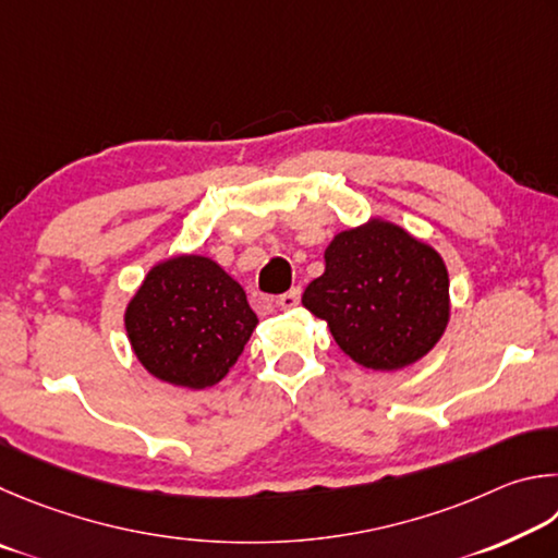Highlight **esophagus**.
Returning a JSON list of instances; mask_svg holds the SVG:
<instances>
[{
    "instance_id": "1",
    "label": "esophagus",
    "mask_w": 558,
    "mask_h": 558,
    "mask_svg": "<svg viewBox=\"0 0 558 558\" xmlns=\"http://www.w3.org/2000/svg\"><path fill=\"white\" fill-rule=\"evenodd\" d=\"M299 301H301V287H294V289H289L287 294L279 296V306L294 308V306H299Z\"/></svg>"
}]
</instances>
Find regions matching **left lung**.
I'll return each mask as SVG.
<instances>
[{"label":"left lung","mask_w":558,"mask_h":558,"mask_svg":"<svg viewBox=\"0 0 558 558\" xmlns=\"http://www.w3.org/2000/svg\"><path fill=\"white\" fill-rule=\"evenodd\" d=\"M304 306L328 320L345 355L369 369L416 363L448 324V271L438 252L385 220L345 230L326 250V271Z\"/></svg>","instance_id":"left-lung-1"}]
</instances>
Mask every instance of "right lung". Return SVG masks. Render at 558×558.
Returning a JSON list of instances; mask_svg holds the SVG:
<instances>
[{"label":"right lung","mask_w":558,"mask_h":558,"mask_svg":"<svg viewBox=\"0 0 558 558\" xmlns=\"http://www.w3.org/2000/svg\"><path fill=\"white\" fill-rule=\"evenodd\" d=\"M136 357L163 383L203 389L228 375L257 326L244 289L208 257L156 264L126 306Z\"/></svg>","instance_id":"1"}]
</instances>
